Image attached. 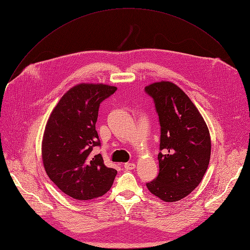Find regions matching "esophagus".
Instances as JSON below:
<instances>
[{
    "label": "esophagus",
    "instance_id": "34e87169",
    "mask_svg": "<svg viewBox=\"0 0 250 250\" xmlns=\"http://www.w3.org/2000/svg\"><path fill=\"white\" fill-rule=\"evenodd\" d=\"M124 167L126 169V170H133L136 168V164L133 163V162H127V163H125Z\"/></svg>",
    "mask_w": 250,
    "mask_h": 250
}]
</instances>
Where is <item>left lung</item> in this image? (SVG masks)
<instances>
[{
  "label": "left lung",
  "mask_w": 250,
  "mask_h": 250,
  "mask_svg": "<svg viewBox=\"0 0 250 250\" xmlns=\"http://www.w3.org/2000/svg\"><path fill=\"white\" fill-rule=\"evenodd\" d=\"M153 97L161 126L159 175L147 183L149 191L163 202L188 196L202 181L211 157L208 125L193 102L169 81L145 88Z\"/></svg>",
  "instance_id": "8db88e82"
}]
</instances>
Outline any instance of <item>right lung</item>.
Segmentation results:
<instances>
[{"mask_svg":"<svg viewBox=\"0 0 250 250\" xmlns=\"http://www.w3.org/2000/svg\"><path fill=\"white\" fill-rule=\"evenodd\" d=\"M106 84L80 83L62 96L45 125L42 158L50 180L79 201L106 193L117 171L104 165L95 125L100 103L116 91Z\"/></svg>","mask_w":250,"mask_h":250,"instance_id":"right-lung-1","label":"right lung"}]
</instances>
